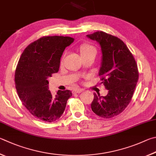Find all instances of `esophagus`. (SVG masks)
I'll return each instance as SVG.
<instances>
[{
  "mask_svg": "<svg viewBox=\"0 0 156 156\" xmlns=\"http://www.w3.org/2000/svg\"><path fill=\"white\" fill-rule=\"evenodd\" d=\"M83 91V89H80V88H78V89H73V93H80Z\"/></svg>",
  "mask_w": 156,
  "mask_h": 156,
  "instance_id": "esophagus-1",
  "label": "esophagus"
}]
</instances>
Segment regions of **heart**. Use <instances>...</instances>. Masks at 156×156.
I'll return each mask as SVG.
<instances>
[{
  "instance_id": "1",
  "label": "heart",
  "mask_w": 156,
  "mask_h": 156,
  "mask_svg": "<svg viewBox=\"0 0 156 156\" xmlns=\"http://www.w3.org/2000/svg\"><path fill=\"white\" fill-rule=\"evenodd\" d=\"M80 53L82 56L89 55H95L97 53V50L95 48L89 44H84L80 47Z\"/></svg>"
}]
</instances>
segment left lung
Returning a JSON list of instances; mask_svg holds the SVG:
<instances>
[{
	"label": "left lung",
	"instance_id": "left-lung-1",
	"mask_svg": "<svg viewBox=\"0 0 156 156\" xmlns=\"http://www.w3.org/2000/svg\"><path fill=\"white\" fill-rule=\"evenodd\" d=\"M87 37L100 45L102 61L99 76L100 84L108 90L106 96L93 93L90 106L99 117L112 118L121 114L132 100L139 76L136 62L125 43L117 37L103 31Z\"/></svg>",
	"mask_w": 156,
	"mask_h": 156
}]
</instances>
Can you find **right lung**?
I'll return each instance as SVG.
<instances>
[{
    "instance_id": "right-lung-1",
    "label": "right lung",
    "mask_w": 156,
    "mask_h": 156,
    "mask_svg": "<svg viewBox=\"0 0 156 156\" xmlns=\"http://www.w3.org/2000/svg\"><path fill=\"white\" fill-rule=\"evenodd\" d=\"M73 41L70 37H42L30 44L19 59L15 72L17 93L24 106L39 120L50 123L58 119L72 97L69 90H58L53 96L47 79L58 72L63 51Z\"/></svg>"
}]
</instances>
